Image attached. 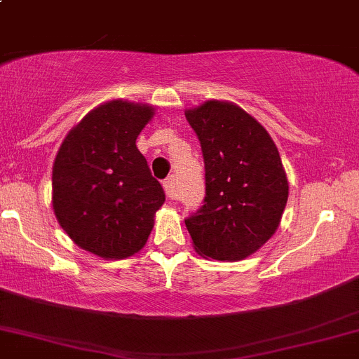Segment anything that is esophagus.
<instances>
[{
	"instance_id": "1",
	"label": "esophagus",
	"mask_w": 359,
	"mask_h": 359,
	"mask_svg": "<svg viewBox=\"0 0 359 359\" xmlns=\"http://www.w3.org/2000/svg\"><path fill=\"white\" fill-rule=\"evenodd\" d=\"M163 189H165V194L168 199H175L177 194H175V180L174 177H167L165 180H163Z\"/></svg>"
}]
</instances>
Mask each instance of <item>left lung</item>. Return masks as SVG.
Masks as SVG:
<instances>
[{"label": "left lung", "instance_id": "obj_1", "mask_svg": "<svg viewBox=\"0 0 359 359\" xmlns=\"http://www.w3.org/2000/svg\"><path fill=\"white\" fill-rule=\"evenodd\" d=\"M201 142L204 205L185 219L201 257L238 262L277 231L288 197L282 158L251 114L228 101H205L185 111Z\"/></svg>", "mask_w": 359, "mask_h": 359}]
</instances>
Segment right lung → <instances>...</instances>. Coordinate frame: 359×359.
Wrapping results in <instances>:
<instances>
[{
  "label": "right lung",
  "mask_w": 359,
  "mask_h": 359,
  "mask_svg": "<svg viewBox=\"0 0 359 359\" xmlns=\"http://www.w3.org/2000/svg\"><path fill=\"white\" fill-rule=\"evenodd\" d=\"M154 106L123 100L94 108L67 133L52 170V205L69 238L104 259L145 246L165 203L137 148Z\"/></svg>",
  "instance_id": "right-lung-1"
}]
</instances>
